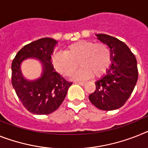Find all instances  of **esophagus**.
Instances as JSON below:
<instances>
[{"instance_id":"34e87169","label":"esophagus","mask_w":148,"mask_h":148,"mask_svg":"<svg viewBox=\"0 0 148 148\" xmlns=\"http://www.w3.org/2000/svg\"><path fill=\"white\" fill-rule=\"evenodd\" d=\"M77 83L78 84H80V85H81V86H84V84H86V82H77Z\"/></svg>"}]
</instances>
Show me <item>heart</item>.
I'll use <instances>...</instances> for the list:
<instances>
[{
	"mask_svg": "<svg viewBox=\"0 0 148 148\" xmlns=\"http://www.w3.org/2000/svg\"><path fill=\"white\" fill-rule=\"evenodd\" d=\"M56 70L65 77H71L78 67L74 78H99L107 73L112 63V55L108 46L91 40L75 42L64 49V54H56L53 59Z\"/></svg>",
	"mask_w": 148,
	"mask_h": 148,
	"instance_id": "1",
	"label": "heart"
}]
</instances>
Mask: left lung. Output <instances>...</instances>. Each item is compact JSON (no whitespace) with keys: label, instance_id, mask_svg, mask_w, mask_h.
Instances as JSON below:
<instances>
[{"label":"left lung","instance_id":"8db88e82","mask_svg":"<svg viewBox=\"0 0 148 148\" xmlns=\"http://www.w3.org/2000/svg\"><path fill=\"white\" fill-rule=\"evenodd\" d=\"M96 36L110 48L112 63L105 76L95 82V90L89 99L99 109L116 110L126 102L137 83V60L126 43L117 38L105 34Z\"/></svg>","mask_w":148,"mask_h":148}]
</instances>
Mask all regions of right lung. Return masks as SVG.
Segmentation results:
<instances>
[{"label":"right lung","mask_w":148,"mask_h":148,"mask_svg":"<svg viewBox=\"0 0 148 148\" xmlns=\"http://www.w3.org/2000/svg\"><path fill=\"white\" fill-rule=\"evenodd\" d=\"M57 41L44 38L24 46L12 62V85L23 106L34 114H49L59 108L67 95L71 82L54 70L51 62ZM36 58L43 65L42 75L32 82L25 80L21 72V63Z\"/></svg>","instance_id":"right-lung-1"}]
</instances>
